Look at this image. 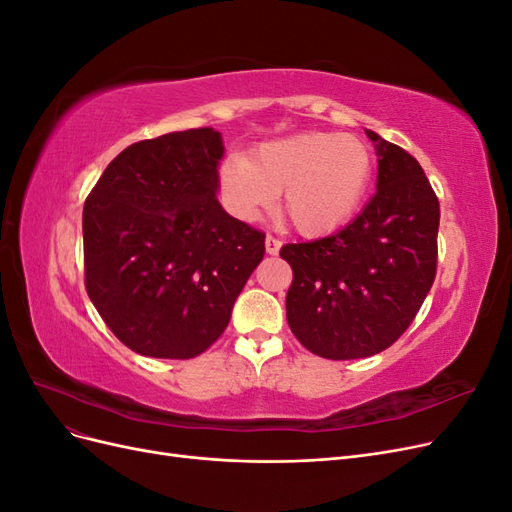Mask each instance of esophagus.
I'll list each match as a JSON object with an SVG mask.
<instances>
[{"mask_svg": "<svg viewBox=\"0 0 512 512\" xmlns=\"http://www.w3.org/2000/svg\"><path fill=\"white\" fill-rule=\"evenodd\" d=\"M265 247H267V254H277L280 252V247H282V241L277 239V237H273V235H267V239H265Z\"/></svg>", "mask_w": 512, "mask_h": 512, "instance_id": "34e87169", "label": "esophagus"}]
</instances>
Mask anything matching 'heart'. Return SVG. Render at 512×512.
<instances>
[{
  "label": "heart",
  "mask_w": 512,
  "mask_h": 512,
  "mask_svg": "<svg viewBox=\"0 0 512 512\" xmlns=\"http://www.w3.org/2000/svg\"><path fill=\"white\" fill-rule=\"evenodd\" d=\"M371 177V153L350 134L307 132L260 145L250 160L228 158L220 185L228 207L254 220L282 194V213L303 237L344 226Z\"/></svg>",
  "instance_id": "heart-1"
}]
</instances>
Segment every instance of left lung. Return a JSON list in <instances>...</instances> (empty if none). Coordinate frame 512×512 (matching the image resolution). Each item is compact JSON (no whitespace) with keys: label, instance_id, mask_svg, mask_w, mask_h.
<instances>
[{"label":"left lung","instance_id":"obj_1","mask_svg":"<svg viewBox=\"0 0 512 512\" xmlns=\"http://www.w3.org/2000/svg\"><path fill=\"white\" fill-rule=\"evenodd\" d=\"M378 143V190L335 235L288 243V327L322 359L378 354L406 333L438 269L440 203L406 149Z\"/></svg>","mask_w":512,"mask_h":512}]
</instances>
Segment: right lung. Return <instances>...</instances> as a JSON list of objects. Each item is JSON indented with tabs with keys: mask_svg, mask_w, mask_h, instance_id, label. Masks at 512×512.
Instances as JSON below:
<instances>
[{
	"mask_svg": "<svg viewBox=\"0 0 512 512\" xmlns=\"http://www.w3.org/2000/svg\"><path fill=\"white\" fill-rule=\"evenodd\" d=\"M220 132L147 138L106 166L83 207L85 288L106 327L153 359H194L226 331L265 232L218 196Z\"/></svg>",
	"mask_w": 512,
	"mask_h": 512,
	"instance_id": "obj_1",
	"label": "right lung"
}]
</instances>
